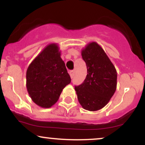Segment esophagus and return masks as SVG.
<instances>
[{
    "label": "esophagus",
    "mask_w": 145,
    "mask_h": 145,
    "mask_svg": "<svg viewBox=\"0 0 145 145\" xmlns=\"http://www.w3.org/2000/svg\"><path fill=\"white\" fill-rule=\"evenodd\" d=\"M74 74H75V71L73 70V71H71L70 72H69V75H70V77H71V79H72L73 78H74Z\"/></svg>",
    "instance_id": "esophagus-1"
}]
</instances>
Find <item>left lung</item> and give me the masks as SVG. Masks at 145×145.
<instances>
[{
    "label": "left lung",
    "mask_w": 145,
    "mask_h": 145,
    "mask_svg": "<svg viewBox=\"0 0 145 145\" xmlns=\"http://www.w3.org/2000/svg\"><path fill=\"white\" fill-rule=\"evenodd\" d=\"M87 75L80 85L75 86L78 101L84 109L97 111L104 107L116 89L117 73L101 46L92 41L81 50Z\"/></svg>",
    "instance_id": "obj_1"
}]
</instances>
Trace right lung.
Instances as JSON below:
<instances>
[{"instance_id": "right-lung-1", "label": "right lung", "mask_w": 145, "mask_h": 145, "mask_svg": "<svg viewBox=\"0 0 145 145\" xmlns=\"http://www.w3.org/2000/svg\"><path fill=\"white\" fill-rule=\"evenodd\" d=\"M58 44L46 46L26 71V89L35 104L43 108L55 104L63 89L71 82Z\"/></svg>"}]
</instances>
